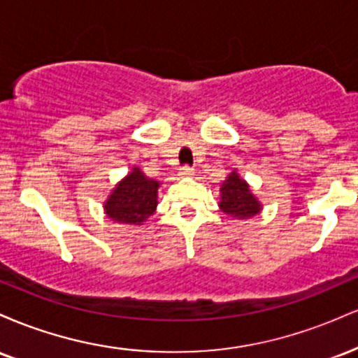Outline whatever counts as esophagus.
I'll return each instance as SVG.
<instances>
[{
    "label": "esophagus",
    "instance_id": "34e87169",
    "mask_svg": "<svg viewBox=\"0 0 358 358\" xmlns=\"http://www.w3.org/2000/svg\"><path fill=\"white\" fill-rule=\"evenodd\" d=\"M178 173L182 175V176H192L193 173H195V171H193V168H192V166L185 165V166L180 168V171H178Z\"/></svg>",
    "mask_w": 358,
    "mask_h": 358
}]
</instances>
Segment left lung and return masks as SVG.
<instances>
[{
    "label": "left lung",
    "mask_w": 358,
    "mask_h": 358,
    "mask_svg": "<svg viewBox=\"0 0 358 358\" xmlns=\"http://www.w3.org/2000/svg\"><path fill=\"white\" fill-rule=\"evenodd\" d=\"M219 205L222 212L234 219H249L261 210V205L250 193L248 183L239 178L236 171L229 175V178L222 185Z\"/></svg>",
    "instance_id": "8db88e82"
}]
</instances>
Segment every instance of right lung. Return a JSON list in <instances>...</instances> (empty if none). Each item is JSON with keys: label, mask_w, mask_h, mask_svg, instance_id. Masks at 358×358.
<instances>
[{"label": "right lung", "mask_w": 358, "mask_h": 358, "mask_svg": "<svg viewBox=\"0 0 358 358\" xmlns=\"http://www.w3.org/2000/svg\"><path fill=\"white\" fill-rule=\"evenodd\" d=\"M158 187L156 180L146 178L139 168H133L110 193L108 203L104 205L106 213L119 224L139 225L156 210Z\"/></svg>", "instance_id": "add662e5"}]
</instances>
